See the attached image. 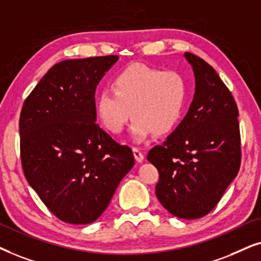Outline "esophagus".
<instances>
[{
    "label": "esophagus",
    "instance_id": "1",
    "mask_svg": "<svg viewBox=\"0 0 261 261\" xmlns=\"http://www.w3.org/2000/svg\"><path fill=\"white\" fill-rule=\"evenodd\" d=\"M133 151H134V156H135V159H136V161L137 162H142L144 160V155H143V152H142L140 149L138 148H134L133 149Z\"/></svg>",
    "mask_w": 261,
    "mask_h": 261
}]
</instances>
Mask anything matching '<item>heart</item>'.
<instances>
[{"mask_svg": "<svg viewBox=\"0 0 261 261\" xmlns=\"http://www.w3.org/2000/svg\"><path fill=\"white\" fill-rule=\"evenodd\" d=\"M187 92L186 80L179 72L135 63L118 72L112 89L99 93L96 116L107 131L118 135L133 113L130 134L140 143L152 133H171L179 124L185 111Z\"/></svg>", "mask_w": 261, "mask_h": 261, "instance_id": "b5f03b06", "label": "heart"}]
</instances>
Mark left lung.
<instances>
[{
	"label": "left lung",
	"instance_id": "1",
	"mask_svg": "<svg viewBox=\"0 0 261 261\" xmlns=\"http://www.w3.org/2000/svg\"><path fill=\"white\" fill-rule=\"evenodd\" d=\"M196 92L189 112L162 145L149 151L158 168L156 197L173 216L196 220L217 205L241 163L239 111L215 69L186 52Z\"/></svg>",
	"mask_w": 261,
	"mask_h": 261
}]
</instances>
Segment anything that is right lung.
Wrapping results in <instances>:
<instances>
[{"label":"right lung","mask_w":261,"mask_h":261,"mask_svg":"<svg viewBox=\"0 0 261 261\" xmlns=\"http://www.w3.org/2000/svg\"><path fill=\"white\" fill-rule=\"evenodd\" d=\"M118 58L55 64L20 113V154L27 181L65 223L98 220L135 165L131 148L117 143L95 123L96 86Z\"/></svg>","instance_id":"right-lung-1"}]
</instances>
